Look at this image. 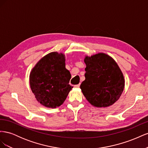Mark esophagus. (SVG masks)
<instances>
[{
    "label": "esophagus",
    "mask_w": 148,
    "mask_h": 148,
    "mask_svg": "<svg viewBox=\"0 0 148 148\" xmlns=\"http://www.w3.org/2000/svg\"><path fill=\"white\" fill-rule=\"evenodd\" d=\"M79 86H80V84H76V85H75V88H79Z\"/></svg>",
    "instance_id": "34e87169"
}]
</instances>
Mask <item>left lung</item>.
Returning a JSON list of instances; mask_svg holds the SVG:
<instances>
[{"label":"left lung","mask_w":148,"mask_h":148,"mask_svg":"<svg viewBox=\"0 0 148 148\" xmlns=\"http://www.w3.org/2000/svg\"><path fill=\"white\" fill-rule=\"evenodd\" d=\"M85 79L80 88L84 97L96 107L113 105L125 87L123 75L116 62L109 55L98 53L85 56Z\"/></svg>","instance_id":"obj_1"}]
</instances>
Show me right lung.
<instances>
[{
	"label": "right lung",
	"mask_w": 148,
	"mask_h": 148,
	"mask_svg": "<svg viewBox=\"0 0 148 148\" xmlns=\"http://www.w3.org/2000/svg\"><path fill=\"white\" fill-rule=\"evenodd\" d=\"M64 53L52 52L43 57L29 75V84L41 105L56 108L63 104L73 86L69 84L70 71L65 68Z\"/></svg>",
	"instance_id": "right-lung-1"
}]
</instances>
